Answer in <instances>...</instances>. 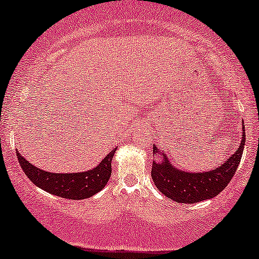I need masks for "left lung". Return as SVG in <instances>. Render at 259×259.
I'll return each instance as SVG.
<instances>
[{
  "instance_id": "left-lung-1",
  "label": "left lung",
  "mask_w": 259,
  "mask_h": 259,
  "mask_svg": "<svg viewBox=\"0 0 259 259\" xmlns=\"http://www.w3.org/2000/svg\"><path fill=\"white\" fill-rule=\"evenodd\" d=\"M245 146V129L242 130L241 143L238 151L227 159L221 166L206 172H187L172 166L167 155L161 153L157 146H153L155 157L163 154L161 161L153 160L152 164V180L155 187L165 197L182 204H193L219 195L232 181Z\"/></svg>"
}]
</instances>
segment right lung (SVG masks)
Segmentation results:
<instances>
[{
  "label": "right lung",
  "instance_id": "add662e5",
  "mask_svg": "<svg viewBox=\"0 0 259 259\" xmlns=\"http://www.w3.org/2000/svg\"><path fill=\"white\" fill-rule=\"evenodd\" d=\"M116 151L117 148L111 151L94 169L74 174L48 172L29 163L18 151L17 157L25 175L37 187L58 197L80 200L96 194L107 185L112 172L111 163Z\"/></svg>",
  "mask_w": 259,
  "mask_h": 259
}]
</instances>
